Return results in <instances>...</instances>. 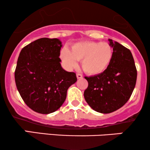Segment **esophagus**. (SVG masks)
<instances>
[{
    "mask_svg": "<svg viewBox=\"0 0 150 150\" xmlns=\"http://www.w3.org/2000/svg\"><path fill=\"white\" fill-rule=\"evenodd\" d=\"M76 76H77V79H81V78H82V75H81V74H80V73H77V75H76Z\"/></svg>",
    "mask_w": 150,
    "mask_h": 150,
    "instance_id": "esophagus-1",
    "label": "esophagus"
}]
</instances>
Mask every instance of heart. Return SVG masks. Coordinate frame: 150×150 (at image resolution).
Returning a JSON list of instances; mask_svg holds the SVG:
<instances>
[{
	"label": "heart",
	"mask_w": 150,
	"mask_h": 150,
	"mask_svg": "<svg viewBox=\"0 0 150 150\" xmlns=\"http://www.w3.org/2000/svg\"><path fill=\"white\" fill-rule=\"evenodd\" d=\"M112 46L107 42H83L70 46V51L63 49L60 53L62 61L68 69L81 66L86 73L96 75L102 73L110 65L113 58Z\"/></svg>",
	"instance_id": "heart-1"
}]
</instances>
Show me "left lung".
Listing matches in <instances>:
<instances>
[{"instance_id": "obj_1", "label": "left lung", "mask_w": 150, "mask_h": 150, "mask_svg": "<svg viewBox=\"0 0 150 150\" xmlns=\"http://www.w3.org/2000/svg\"><path fill=\"white\" fill-rule=\"evenodd\" d=\"M113 54L110 65L99 75L85 77L88 87L84 92L92 109L109 113L124 105L131 96L137 80V69L130 51L117 42L108 39Z\"/></svg>"}]
</instances>
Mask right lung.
I'll return each instance as SVG.
<instances>
[{"mask_svg": "<svg viewBox=\"0 0 150 150\" xmlns=\"http://www.w3.org/2000/svg\"><path fill=\"white\" fill-rule=\"evenodd\" d=\"M58 39L41 38L22 49L17 62L15 80L25 103L42 114L58 110L66 99L67 91L77 81L76 74L61 67Z\"/></svg>", "mask_w": 150, "mask_h": 150, "instance_id": "obj_1", "label": "right lung"}]
</instances>
